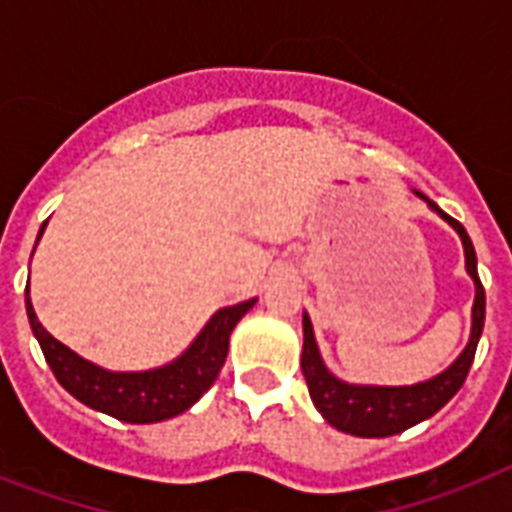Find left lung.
<instances>
[{
	"label": "left lung",
	"instance_id": "obj_1",
	"mask_svg": "<svg viewBox=\"0 0 512 512\" xmlns=\"http://www.w3.org/2000/svg\"><path fill=\"white\" fill-rule=\"evenodd\" d=\"M414 193L441 220L452 225L462 241L465 271L476 284V300H473V316H470V340L462 348L460 356L454 358L444 372H438L430 380L414 382V385H356V382H345L329 372V366L324 364V358L319 353L316 335H313L311 316L303 313V358H300V366H303L305 382H308V393H311L313 404L321 412V417L332 428L358 438L396 436L401 430L433 417L441 406L449 404L454 393L462 388L465 377H468L478 340H481V332H484L486 295L484 287H481V279H478L476 249H473L468 231L454 217L446 215L436 201H430L425 193Z\"/></svg>",
	"mask_w": 512,
	"mask_h": 512
}]
</instances>
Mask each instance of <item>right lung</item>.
Instances as JSON below:
<instances>
[{
    "mask_svg": "<svg viewBox=\"0 0 512 512\" xmlns=\"http://www.w3.org/2000/svg\"><path fill=\"white\" fill-rule=\"evenodd\" d=\"M44 228L47 223H42L36 241L42 239ZM255 303L257 297H252L244 303L220 308L204 324L196 340L180 356L172 358L170 364L146 369V372H111V369H103V366L82 358L50 335L36 319L26 287L28 324L42 345V353L55 380L84 406L116 417V420L132 422V425L170 420V417L183 414L185 409H191L217 380L225 356H228V340H231L233 327L239 324L244 313L252 311Z\"/></svg>",
    "mask_w": 512,
    "mask_h": 512,
    "instance_id": "right-lung-1",
    "label": "right lung"
}]
</instances>
